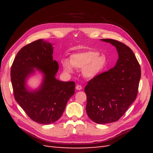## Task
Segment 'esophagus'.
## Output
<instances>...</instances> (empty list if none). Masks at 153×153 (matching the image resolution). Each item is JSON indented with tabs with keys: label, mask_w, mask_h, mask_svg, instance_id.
Masks as SVG:
<instances>
[{
	"label": "esophagus",
	"mask_w": 153,
	"mask_h": 153,
	"mask_svg": "<svg viewBox=\"0 0 153 153\" xmlns=\"http://www.w3.org/2000/svg\"><path fill=\"white\" fill-rule=\"evenodd\" d=\"M76 89L77 90H81L82 89V86L80 85H77L76 87Z\"/></svg>",
	"instance_id": "obj_1"
}]
</instances>
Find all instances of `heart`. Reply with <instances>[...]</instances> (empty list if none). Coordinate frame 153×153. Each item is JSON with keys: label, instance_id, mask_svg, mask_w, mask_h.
Wrapping results in <instances>:
<instances>
[{"label": "heart", "instance_id": "b5f03b06", "mask_svg": "<svg viewBox=\"0 0 153 153\" xmlns=\"http://www.w3.org/2000/svg\"><path fill=\"white\" fill-rule=\"evenodd\" d=\"M65 71L73 72V67L82 70L83 76L87 79H93L105 70L108 60L105 55H100L98 51L89 50L71 54L70 62L64 60L62 62Z\"/></svg>", "mask_w": 153, "mask_h": 153}]
</instances>
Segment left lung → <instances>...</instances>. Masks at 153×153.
Wrapping results in <instances>:
<instances>
[{
  "instance_id": "1",
  "label": "left lung",
  "mask_w": 153,
  "mask_h": 153,
  "mask_svg": "<svg viewBox=\"0 0 153 153\" xmlns=\"http://www.w3.org/2000/svg\"><path fill=\"white\" fill-rule=\"evenodd\" d=\"M116 47L119 58L116 66L87 82L86 112L100 124L118 121L137 95L141 68L134 52L118 41L102 39Z\"/></svg>"
}]
</instances>
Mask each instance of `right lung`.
I'll list each match as a JSON object with an SVG mask.
<instances>
[{
	"label": "right lung",
	"instance_id": "add662e5",
	"mask_svg": "<svg viewBox=\"0 0 153 153\" xmlns=\"http://www.w3.org/2000/svg\"><path fill=\"white\" fill-rule=\"evenodd\" d=\"M53 54L51 43L43 39L35 41L19 50L11 67L16 100L33 121L41 124L57 121L75 93L74 82H61L55 77L59 66L53 60ZM34 68L44 74L43 83L37 90L28 91L25 80Z\"/></svg>",
	"mask_w": 153,
	"mask_h": 153
}]
</instances>
